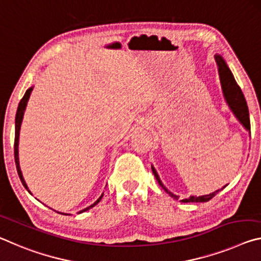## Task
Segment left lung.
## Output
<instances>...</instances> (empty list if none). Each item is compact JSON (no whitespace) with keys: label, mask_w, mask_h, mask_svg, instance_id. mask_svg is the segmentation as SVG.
Instances as JSON below:
<instances>
[{"label":"left lung","mask_w":261,"mask_h":261,"mask_svg":"<svg viewBox=\"0 0 261 261\" xmlns=\"http://www.w3.org/2000/svg\"><path fill=\"white\" fill-rule=\"evenodd\" d=\"M215 61H216V65H217V69H219L222 92H223L224 99H225V101H227L229 109L231 110V112L233 113L234 117H236L237 120L241 122V125L244 127L245 129L249 132V134L251 135L250 114H249V109H247V104H246L244 95H243L241 88L238 87L236 81H234L232 72H231V70L229 69V67L227 65V62H225V60L222 58L220 54H216L215 55ZM151 170H152V173L155 174L156 180L159 181L160 186H162V189H163L166 192V193H168L171 196V198H173L174 200H178L179 196L176 195V194H173L171 191H169L164 186V184L162 182L159 173H157L156 169L153 168V165H151ZM225 186H227V185H225ZM224 187H223V189H224ZM223 189H221V190H223ZM221 190H217L215 192H213V193L200 195V196L191 195L190 198L180 200V202H207L212 198H214V196L217 193H219Z\"/></svg>","instance_id":"left-lung-1"}]
</instances>
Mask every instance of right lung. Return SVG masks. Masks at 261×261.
<instances>
[{
    "instance_id": "1",
    "label": "right lung",
    "mask_w": 261,
    "mask_h": 261,
    "mask_svg": "<svg viewBox=\"0 0 261 261\" xmlns=\"http://www.w3.org/2000/svg\"><path fill=\"white\" fill-rule=\"evenodd\" d=\"M33 90V87L29 88L27 92H25V95L23 96L22 100L19 101L18 104V109H17V112H16V119H15V147H14V150H15V162H16V168H17V172H18V176H19V179L20 181H22L23 186L25 187V189L28 190V192L30 194L31 193V191L29 190V187L27 185V182H25L24 180V177H23V173H22V170H20V166H19V157H18V144H19V133H20V126H22V121H23V118H24V112H25V109H27V105H28V101H29V98L30 96H31V92ZM102 195H104V193H101V195L99 196V198L97 199V201L93 202L91 206H89L87 208L82 209V211H80V213H83V212H87L89 211V209L95 207L96 204L100 201ZM60 213V212H58ZM60 214H65V215H70V214H66V213H60Z\"/></svg>"
}]
</instances>
